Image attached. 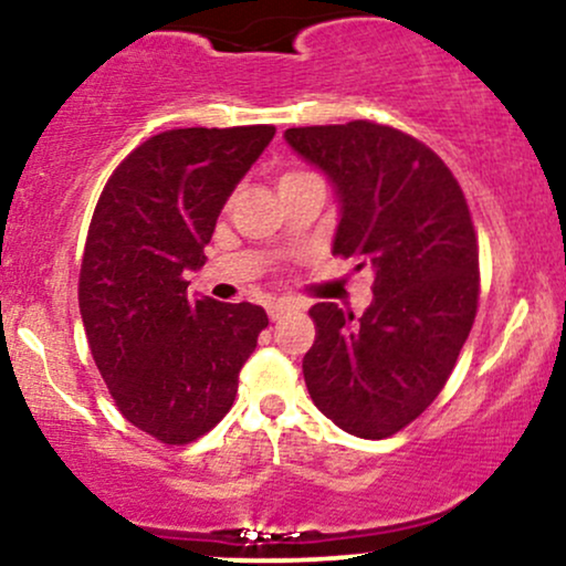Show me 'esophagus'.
<instances>
[{"label": "esophagus", "mask_w": 566, "mask_h": 566, "mask_svg": "<svg viewBox=\"0 0 566 566\" xmlns=\"http://www.w3.org/2000/svg\"><path fill=\"white\" fill-rule=\"evenodd\" d=\"M290 308H295V305H292L290 301H274V303H269V316H271V319H279V316H282L284 311H290Z\"/></svg>", "instance_id": "34e87169"}]
</instances>
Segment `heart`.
Returning a JSON list of instances; mask_svg holds the SVG:
<instances>
[{
  "mask_svg": "<svg viewBox=\"0 0 566 566\" xmlns=\"http://www.w3.org/2000/svg\"><path fill=\"white\" fill-rule=\"evenodd\" d=\"M303 175H308V172H284L279 184H287V180H297V178H303Z\"/></svg>",
  "mask_w": 566,
  "mask_h": 566,
  "instance_id": "1",
  "label": "heart"
}]
</instances>
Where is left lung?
I'll return each instance as SVG.
<instances>
[{
    "label": "left lung",
    "mask_w": 566,
    "mask_h": 566,
    "mask_svg": "<svg viewBox=\"0 0 566 566\" xmlns=\"http://www.w3.org/2000/svg\"><path fill=\"white\" fill-rule=\"evenodd\" d=\"M284 140L335 188L333 255L375 274L361 316L308 311L305 386L337 428L386 439L437 399L473 327L479 244L463 188L426 143L367 119L292 127Z\"/></svg>",
    "instance_id": "left-lung-1"
}]
</instances>
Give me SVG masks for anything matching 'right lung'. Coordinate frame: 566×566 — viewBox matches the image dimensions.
<instances>
[{"label": "right lung", "mask_w": 566, "mask_h": 566, "mask_svg": "<svg viewBox=\"0 0 566 566\" xmlns=\"http://www.w3.org/2000/svg\"><path fill=\"white\" fill-rule=\"evenodd\" d=\"M276 127H186L140 143L93 212L80 274L90 350L116 407L165 444H188L233 405L269 327L261 305L188 297L226 199Z\"/></svg>", "instance_id": "add662e5"}]
</instances>
